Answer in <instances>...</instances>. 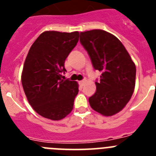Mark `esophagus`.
I'll return each mask as SVG.
<instances>
[{
  "label": "esophagus",
  "mask_w": 156,
  "mask_h": 156,
  "mask_svg": "<svg viewBox=\"0 0 156 156\" xmlns=\"http://www.w3.org/2000/svg\"><path fill=\"white\" fill-rule=\"evenodd\" d=\"M79 83L81 85V86H83V85H84V83H85V80H81V81H80Z\"/></svg>",
  "instance_id": "34e87169"
}]
</instances>
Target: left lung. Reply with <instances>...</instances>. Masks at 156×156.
<instances>
[{
	"label": "left lung",
	"instance_id": "left-lung-1",
	"mask_svg": "<svg viewBox=\"0 0 156 156\" xmlns=\"http://www.w3.org/2000/svg\"><path fill=\"white\" fill-rule=\"evenodd\" d=\"M80 41L94 69L101 72L100 80L95 82L96 92L89 98L90 107L105 116L118 113L133 93L134 62L121 41L105 30L81 32Z\"/></svg>",
	"mask_w": 156,
	"mask_h": 156
}]
</instances>
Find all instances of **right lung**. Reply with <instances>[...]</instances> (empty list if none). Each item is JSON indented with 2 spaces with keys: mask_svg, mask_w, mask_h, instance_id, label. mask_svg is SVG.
Instances as JSON below:
<instances>
[{
  "mask_svg": "<svg viewBox=\"0 0 156 156\" xmlns=\"http://www.w3.org/2000/svg\"><path fill=\"white\" fill-rule=\"evenodd\" d=\"M80 33L45 31L32 44L22 73V84L30 105L41 116L60 120L71 112L79 92L76 81L63 80L65 61Z\"/></svg>",
  "mask_w": 156,
  "mask_h": 156,
  "instance_id": "obj_1",
  "label": "right lung"
}]
</instances>
